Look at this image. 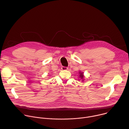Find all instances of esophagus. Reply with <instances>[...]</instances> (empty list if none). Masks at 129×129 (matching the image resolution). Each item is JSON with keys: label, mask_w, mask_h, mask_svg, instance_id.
Segmentation results:
<instances>
[{"label": "esophagus", "mask_w": 129, "mask_h": 129, "mask_svg": "<svg viewBox=\"0 0 129 129\" xmlns=\"http://www.w3.org/2000/svg\"><path fill=\"white\" fill-rule=\"evenodd\" d=\"M61 69V70H63V71H66V70H67L68 69V68L65 67H62Z\"/></svg>", "instance_id": "obj_1"}]
</instances>
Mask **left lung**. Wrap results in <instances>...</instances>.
Segmentation results:
<instances>
[{
  "instance_id": "left-lung-1",
  "label": "left lung",
  "mask_w": 129,
  "mask_h": 129,
  "mask_svg": "<svg viewBox=\"0 0 129 129\" xmlns=\"http://www.w3.org/2000/svg\"><path fill=\"white\" fill-rule=\"evenodd\" d=\"M79 77L81 79H83V77H84V76H83V73H81V72H79Z\"/></svg>"
}]
</instances>
